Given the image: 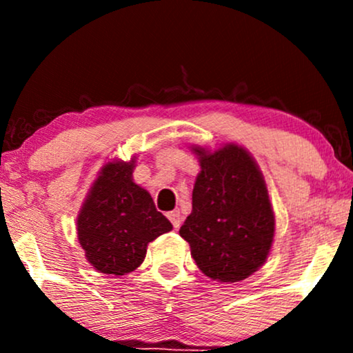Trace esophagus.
I'll list each match as a JSON object with an SVG mask.
<instances>
[{"label":"esophagus","instance_id":"34e87169","mask_svg":"<svg viewBox=\"0 0 353 353\" xmlns=\"http://www.w3.org/2000/svg\"><path fill=\"white\" fill-rule=\"evenodd\" d=\"M168 217H169V221L172 222L174 229H179V228H181L182 216H181V212H179V210H172V212H169V214H168Z\"/></svg>","mask_w":353,"mask_h":353}]
</instances>
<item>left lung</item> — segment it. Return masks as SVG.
<instances>
[{
  "instance_id": "left-lung-1",
  "label": "left lung",
  "mask_w": 353,
  "mask_h": 353,
  "mask_svg": "<svg viewBox=\"0 0 353 353\" xmlns=\"http://www.w3.org/2000/svg\"><path fill=\"white\" fill-rule=\"evenodd\" d=\"M201 172L192 190V212L179 234L208 277L241 282L265 262L275 219L265 181L249 152L228 144L209 152L192 148Z\"/></svg>"
}]
</instances>
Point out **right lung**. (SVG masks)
I'll return each mask as SVG.
<instances>
[{"mask_svg":"<svg viewBox=\"0 0 353 353\" xmlns=\"http://www.w3.org/2000/svg\"><path fill=\"white\" fill-rule=\"evenodd\" d=\"M136 161L103 165L78 216V239L103 274L125 275L143 264L148 244L172 229L151 194L132 181Z\"/></svg>","mask_w":353,"mask_h":353,"instance_id":"add662e5","label":"right lung"}]
</instances>
